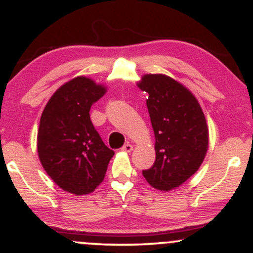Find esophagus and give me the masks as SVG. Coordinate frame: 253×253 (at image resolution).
<instances>
[{
	"label": "esophagus",
	"instance_id": "obj_1",
	"mask_svg": "<svg viewBox=\"0 0 253 253\" xmlns=\"http://www.w3.org/2000/svg\"><path fill=\"white\" fill-rule=\"evenodd\" d=\"M132 150H133V146L130 144H125L123 149H121V151H124V152H130Z\"/></svg>",
	"mask_w": 253,
	"mask_h": 253
}]
</instances>
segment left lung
<instances>
[{
    "mask_svg": "<svg viewBox=\"0 0 253 253\" xmlns=\"http://www.w3.org/2000/svg\"><path fill=\"white\" fill-rule=\"evenodd\" d=\"M136 85L149 94L146 104L156 139L155 164L143 175L155 189H176L199 170L207 153L205 114L193 92L167 75H144Z\"/></svg>",
    "mask_w": 253,
    "mask_h": 253,
    "instance_id": "8db88e82",
    "label": "left lung"
}]
</instances>
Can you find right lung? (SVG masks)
Returning <instances> with one entry per match:
<instances>
[{"label": "right lung", "mask_w": 253, "mask_h": 253, "mask_svg": "<svg viewBox=\"0 0 253 253\" xmlns=\"http://www.w3.org/2000/svg\"><path fill=\"white\" fill-rule=\"evenodd\" d=\"M107 91L103 84L78 76L52 95L40 118V163L59 188L74 195L92 193L104 179L114 151L104 145L89 110Z\"/></svg>", "instance_id": "1"}]
</instances>
